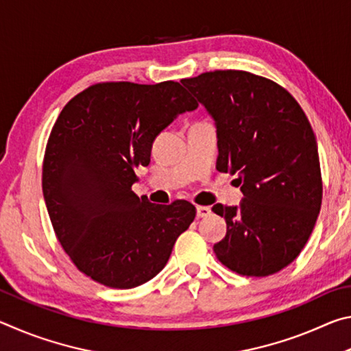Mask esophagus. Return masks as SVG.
Here are the masks:
<instances>
[{
    "mask_svg": "<svg viewBox=\"0 0 351 351\" xmlns=\"http://www.w3.org/2000/svg\"><path fill=\"white\" fill-rule=\"evenodd\" d=\"M210 213H212L210 207H207V206H198L197 207V217L198 218H206V217H209Z\"/></svg>",
    "mask_w": 351,
    "mask_h": 351,
    "instance_id": "esophagus-1",
    "label": "esophagus"
}]
</instances>
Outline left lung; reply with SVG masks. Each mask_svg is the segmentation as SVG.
<instances>
[{"mask_svg": "<svg viewBox=\"0 0 351 351\" xmlns=\"http://www.w3.org/2000/svg\"><path fill=\"white\" fill-rule=\"evenodd\" d=\"M181 83L215 123L217 170L241 184L239 206H213L228 224L213 252L241 276L276 274L306 245L322 203L310 122L287 90L246 71H213Z\"/></svg>", "mask_w": 351, "mask_h": 351, "instance_id": "8db88e82", "label": "left lung"}]
</instances>
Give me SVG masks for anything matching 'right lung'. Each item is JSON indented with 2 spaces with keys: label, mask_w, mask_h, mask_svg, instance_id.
<instances>
[{
  "label": "right lung",
  "mask_w": 351,
  "mask_h": 351,
  "mask_svg": "<svg viewBox=\"0 0 351 351\" xmlns=\"http://www.w3.org/2000/svg\"><path fill=\"white\" fill-rule=\"evenodd\" d=\"M198 108L178 82L99 83L64 105L47 141L43 197L56 235L83 274L110 288L145 283L170 258L197 210L139 198L134 169L153 141Z\"/></svg>",
  "instance_id": "1"
}]
</instances>
